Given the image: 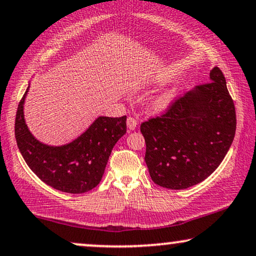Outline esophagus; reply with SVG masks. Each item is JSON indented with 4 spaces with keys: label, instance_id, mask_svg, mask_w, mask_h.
<instances>
[{
    "label": "esophagus",
    "instance_id": "obj_1",
    "mask_svg": "<svg viewBox=\"0 0 256 256\" xmlns=\"http://www.w3.org/2000/svg\"><path fill=\"white\" fill-rule=\"evenodd\" d=\"M136 126H138V120H136L135 118H132V116H129L127 118V127L129 128V130H134L136 128Z\"/></svg>",
    "mask_w": 256,
    "mask_h": 256
}]
</instances>
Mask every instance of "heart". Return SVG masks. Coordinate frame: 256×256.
Here are the masks:
<instances>
[{
    "mask_svg": "<svg viewBox=\"0 0 256 256\" xmlns=\"http://www.w3.org/2000/svg\"><path fill=\"white\" fill-rule=\"evenodd\" d=\"M168 104H169V98H168V96H162V98H160L156 102H155L154 107H155V109H156L158 112H161V110H164V109L167 108Z\"/></svg>",
    "mask_w": 256,
    "mask_h": 256,
    "instance_id": "1",
    "label": "heart"
}]
</instances>
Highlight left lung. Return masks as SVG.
<instances>
[{"instance_id": "1", "label": "left lung", "mask_w": 256, "mask_h": 256, "mask_svg": "<svg viewBox=\"0 0 256 256\" xmlns=\"http://www.w3.org/2000/svg\"><path fill=\"white\" fill-rule=\"evenodd\" d=\"M210 82L175 100L164 115L144 122L149 174L168 189L200 184L216 169L233 144L236 115L226 78L218 67Z\"/></svg>"}]
</instances>
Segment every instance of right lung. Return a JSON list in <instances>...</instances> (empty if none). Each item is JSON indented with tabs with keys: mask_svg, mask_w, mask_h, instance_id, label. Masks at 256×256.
Wrapping results in <instances>:
<instances>
[{
	"mask_svg": "<svg viewBox=\"0 0 256 256\" xmlns=\"http://www.w3.org/2000/svg\"><path fill=\"white\" fill-rule=\"evenodd\" d=\"M20 101L15 138L26 164L38 178L60 192L82 194L100 184L116 142L126 134L127 116H98L78 138L62 146L40 142L24 120L26 96Z\"/></svg>",
	"mask_w": 256,
	"mask_h": 256,
	"instance_id": "1",
	"label": "right lung"
}]
</instances>
